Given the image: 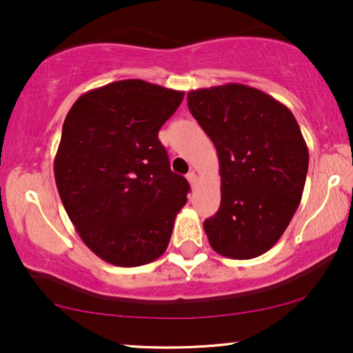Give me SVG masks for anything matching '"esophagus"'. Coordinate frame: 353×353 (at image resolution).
<instances>
[{
    "mask_svg": "<svg viewBox=\"0 0 353 353\" xmlns=\"http://www.w3.org/2000/svg\"><path fill=\"white\" fill-rule=\"evenodd\" d=\"M188 181H190L191 188H196V186H197V175H196L194 172L188 173Z\"/></svg>",
    "mask_w": 353,
    "mask_h": 353,
    "instance_id": "34e87169",
    "label": "esophagus"
}]
</instances>
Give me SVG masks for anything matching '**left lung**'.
I'll return each mask as SVG.
<instances>
[{"instance_id":"obj_1","label":"left lung","mask_w":353,"mask_h":353,"mask_svg":"<svg viewBox=\"0 0 353 353\" xmlns=\"http://www.w3.org/2000/svg\"><path fill=\"white\" fill-rule=\"evenodd\" d=\"M188 108L215 144L221 202L204 221L212 249L259 257L286 231L308 170V148L286 105L257 88L226 83L188 93Z\"/></svg>"}]
</instances>
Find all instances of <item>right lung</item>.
I'll return each instance as SVG.
<instances>
[{
    "mask_svg": "<svg viewBox=\"0 0 353 353\" xmlns=\"http://www.w3.org/2000/svg\"><path fill=\"white\" fill-rule=\"evenodd\" d=\"M183 91L120 80L81 94L64 120L54 178L81 241L104 262L139 267L165 252L190 183L170 170L159 130Z\"/></svg>",
    "mask_w": 353,
    "mask_h": 353,
    "instance_id": "obj_1",
    "label": "right lung"
}]
</instances>
